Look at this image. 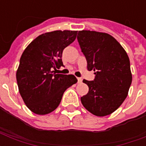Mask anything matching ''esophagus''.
<instances>
[{"label": "esophagus", "mask_w": 146, "mask_h": 146, "mask_svg": "<svg viewBox=\"0 0 146 146\" xmlns=\"http://www.w3.org/2000/svg\"><path fill=\"white\" fill-rule=\"evenodd\" d=\"M77 80H78V83H81V82H82V78H79V77H78Z\"/></svg>", "instance_id": "esophagus-1"}]
</instances>
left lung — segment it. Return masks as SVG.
<instances>
[{
  "label": "left lung",
  "instance_id": "obj_1",
  "mask_svg": "<svg viewBox=\"0 0 146 146\" xmlns=\"http://www.w3.org/2000/svg\"><path fill=\"white\" fill-rule=\"evenodd\" d=\"M77 40L86 58L88 70L96 74L93 81H82L89 86V92L81 97V102L94 115H109L128 95L132 82L129 57L121 44L108 33L79 31Z\"/></svg>",
  "mask_w": 146,
  "mask_h": 146
}]
</instances>
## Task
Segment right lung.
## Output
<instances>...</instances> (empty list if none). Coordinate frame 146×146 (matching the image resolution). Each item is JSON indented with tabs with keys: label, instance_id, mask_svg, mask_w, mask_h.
<instances>
[{
	"label": "right lung",
	"instance_id": "add662e5",
	"mask_svg": "<svg viewBox=\"0 0 146 146\" xmlns=\"http://www.w3.org/2000/svg\"><path fill=\"white\" fill-rule=\"evenodd\" d=\"M76 35L77 31L71 30L43 33L24 50L16 76L20 96L33 113L44 115L54 111L65 90L77 82L74 75L52 71L64 66L62 52Z\"/></svg>",
	"mask_w": 146,
	"mask_h": 146
}]
</instances>
